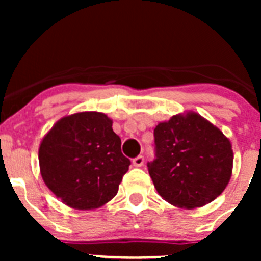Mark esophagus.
Listing matches in <instances>:
<instances>
[{
    "label": "esophagus",
    "instance_id": "34e87169",
    "mask_svg": "<svg viewBox=\"0 0 261 261\" xmlns=\"http://www.w3.org/2000/svg\"><path fill=\"white\" fill-rule=\"evenodd\" d=\"M144 161H145L144 155H138V156H136V158H133L132 163L135 167H141V166L144 165Z\"/></svg>",
    "mask_w": 261,
    "mask_h": 261
}]
</instances>
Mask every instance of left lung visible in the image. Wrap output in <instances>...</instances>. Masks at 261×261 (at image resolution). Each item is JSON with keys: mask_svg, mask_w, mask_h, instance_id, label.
Masks as SVG:
<instances>
[{"mask_svg": "<svg viewBox=\"0 0 261 261\" xmlns=\"http://www.w3.org/2000/svg\"><path fill=\"white\" fill-rule=\"evenodd\" d=\"M155 158L147 163L155 190L166 201L193 209L213 201L231 176L229 138L200 115H176L154 129Z\"/></svg>", "mask_w": 261, "mask_h": 261, "instance_id": "obj_1", "label": "left lung"}]
</instances>
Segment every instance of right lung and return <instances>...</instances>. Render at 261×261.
I'll return each mask as SVG.
<instances>
[{"instance_id": "obj_1", "label": "right lung", "mask_w": 261, "mask_h": 261, "mask_svg": "<svg viewBox=\"0 0 261 261\" xmlns=\"http://www.w3.org/2000/svg\"><path fill=\"white\" fill-rule=\"evenodd\" d=\"M43 180L74 209H95L116 196L130 161L112 120L100 112H80L59 120L39 147Z\"/></svg>"}]
</instances>
